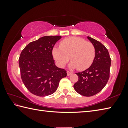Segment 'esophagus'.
<instances>
[{
  "label": "esophagus",
  "mask_w": 128,
  "mask_h": 128,
  "mask_svg": "<svg viewBox=\"0 0 128 128\" xmlns=\"http://www.w3.org/2000/svg\"><path fill=\"white\" fill-rule=\"evenodd\" d=\"M66 73H67V76H70V74H73V72H69V71H67Z\"/></svg>",
  "instance_id": "1"
}]
</instances>
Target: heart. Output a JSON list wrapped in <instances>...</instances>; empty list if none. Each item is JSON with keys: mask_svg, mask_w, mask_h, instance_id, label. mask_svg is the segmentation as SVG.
Instances as JSON below:
<instances>
[{"mask_svg": "<svg viewBox=\"0 0 128 128\" xmlns=\"http://www.w3.org/2000/svg\"><path fill=\"white\" fill-rule=\"evenodd\" d=\"M59 46L60 48H53L52 55L60 67H64L70 59V68H77L80 70H84L94 61L95 56L94 45L84 39L74 36L67 38L60 43Z\"/></svg>", "mask_w": 128, "mask_h": 128, "instance_id": "1", "label": "heart"}]
</instances>
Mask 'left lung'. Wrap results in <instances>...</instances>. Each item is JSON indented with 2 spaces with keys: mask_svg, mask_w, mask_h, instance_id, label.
Masks as SVG:
<instances>
[{
  "mask_svg": "<svg viewBox=\"0 0 128 128\" xmlns=\"http://www.w3.org/2000/svg\"><path fill=\"white\" fill-rule=\"evenodd\" d=\"M88 39L94 45L95 56L89 68L76 73L78 81L74 84V90L83 96H91L98 94L104 88L110 78L111 59L108 50L103 44L90 36Z\"/></svg>",
  "mask_w": 128,
  "mask_h": 128,
  "instance_id": "1",
  "label": "left lung"
}]
</instances>
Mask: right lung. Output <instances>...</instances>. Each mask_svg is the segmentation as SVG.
<instances>
[{
	"label": "right lung",
	"instance_id": "add662e5",
	"mask_svg": "<svg viewBox=\"0 0 128 128\" xmlns=\"http://www.w3.org/2000/svg\"><path fill=\"white\" fill-rule=\"evenodd\" d=\"M61 36H44L29 43L19 58L21 77L29 92L39 96L55 92L66 71L55 66L52 49Z\"/></svg>",
	"mask_w": 128,
	"mask_h": 128
}]
</instances>
